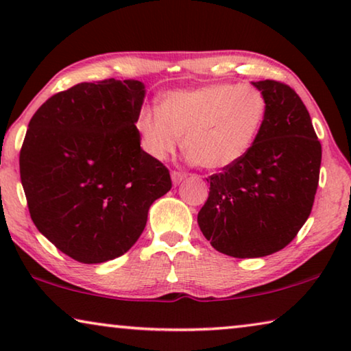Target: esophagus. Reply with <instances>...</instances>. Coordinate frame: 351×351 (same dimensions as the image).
Listing matches in <instances>:
<instances>
[{
	"label": "esophagus",
	"instance_id": "34e87169",
	"mask_svg": "<svg viewBox=\"0 0 351 351\" xmlns=\"http://www.w3.org/2000/svg\"><path fill=\"white\" fill-rule=\"evenodd\" d=\"M186 177V174H183V172H180V171H172L171 172V179H172V183H174V185H179V183L185 179Z\"/></svg>",
	"mask_w": 351,
	"mask_h": 351
}]
</instances>
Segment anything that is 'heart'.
<instances>
[{
  "instance_id": "heart-1",
  "label": "heart",
  "mask_w": 351,
  "mask_h": 351,
  "mask_svg": "<svg viewBox=\"0 0 351 351\" xmlns=\"http://www.w3.org/2000/svg\"><path fill=\"white\" fill-rule=\"evenodd\" d=\"M267 117V99L252 86L206 84L172 90L158 108L143 106L134 119L141 147L165 160L180 144L191 163L224 169L254 147Z\"/></svg>"
}]
</instances>
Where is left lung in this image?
I'll use <instances>...</instances> for the list:
<instances>
[{"instance_id": "left-lung-1", "label": "left lung", "mask_w": 351, "mask_h": 351, "mask_svg": "<svg viewBox=\"0 0 351 351\" xmlns=\"http://www.w3.org/2000/svg\"><path fill=\"white\" fill-rule=\"evenodd\" d=\"M267 117L254 147L210 176L197 224L215 250L239 258L281 251L309 218L319 186L322 144L309 112L290 86L263 80Z\"/></svg>"}]
</instances>
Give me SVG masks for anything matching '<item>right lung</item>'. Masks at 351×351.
<instances>
[{"label":"right lung","instance_id":"right-lung-1","mask_svg":"<svg viewBox=\"0 0 351 351\" xmlns=\"http://www.w3.org/2000/svg\"><path fill=\"white\" fill-rule=\"evenodd\" d=\"M144 94L136 80L80 83L50 97L29 121L20 179L31 219L82 263L125 254L150 206L172 186L134 128Z\"/></svg>","mask_w":351,"mask_h":351}]
</instances>
